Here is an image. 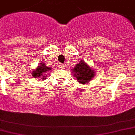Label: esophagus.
I'll use <instances>...</instances> for the list:
<instances>
[{
	"label": "esophagus",
	"instance_id": "obj_1",
	"mask_svg": "<svg viewBox=\"0 0 135 135\" xmlns=\"http://www.w3.org/2000/svg\"><path fill=\"white\" fill-rule=\"evenodd\" d=\"M59 68H61V69H65V64H59Z\"/></svg>",
	"mask_w": 135,
	"mask_h": 135
}]
</instances>
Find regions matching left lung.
<instances>
[{
    "mask_svg": "<svg viewBox=\"0 0 135 135\" xmlns=\"http://www.w3.org/2000/svg\"><path fill=\"white\" fill-rule=\"evenodd\" d=\"M73 76L76 78L78 82L86 84L94 78L95 72L86 63L81 60L71 70Z\"/></svg>",
    "mask_w": 135,
    "mask_h": 135,
    "instance_id": "left-lung-1",
    "label": "left lung"
}]
</instances>
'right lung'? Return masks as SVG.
<instances>
[{"instance_id": "obj_1", "label": "right lung", "mask_w": 135, "mask_h": 135, "mask_svg": "<svg viewBox=\"0 0 135 135\" xmlns=\"http://www.w3.org/2000/svg\"><path fill=\"white\" fill-rule=\"evenodd\" d=\"M51 68L47 67L45 64L42 62L35 70L32 71V76L33 78H42L41 79L45 80L47 78L46 73L51 72Z\"/></svg>"}]
</instances>
